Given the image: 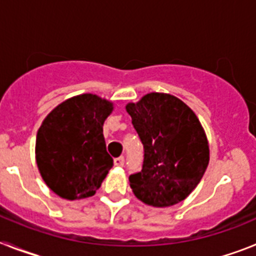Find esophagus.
<instances>
[{
	"mask_svg": "<svg viewBox=\"0 0 256 256\" xmlns=\"http://www.w3.org/2000/svg\"><path fill=\"white\" fill-rule=\"evenodd\" d=\"M114 164L116 165V166H123V165H124V158H123V156H120V158H116V159L114 160Z\"/></svg>",
	"mask_w": 256,
	"mask_h": 256,
	"instance_id": "obj_1",
	"label": "esophagus"
}]
</instances>
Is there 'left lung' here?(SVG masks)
<instances>
[{
    "mask_svg": "<svg viewBox=\"0 0 256 256\" xmlns=\"http://www.w3.org/2000/svg\"><path fill=\"white\" fill-rule=\"evenodd\" d=\"M126 112L144 144L142 170L130 176L136 198L155 208L183 201L209 164L206 134L196 114L169 94L151 92Z\"/></svg>",
    "mask_w": 256,
    "mask_h": 256,
    "instance_id": "obj_1",
    "label": "left lung"
}]
</instances>
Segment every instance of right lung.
I'll return each mask as SVG.
<instances>
[{
    "mask_svg": "<svg viewBox=\"0 0 256 256\" xmlns=\"http://www.w3.org/2000/svg\"><path fill=\"white\" fill-rule=\"evenodd\" d=\"M112 102L83 94L56 106L42 122L36 162L44 183L58 196L79 200L94 196L112 166L102 126Z\"/></svg>",
    "mask_w": 256,
    "mask_h": 256,
    "instance_id": "1",
    "label": "right lung"
}]
</instances>
